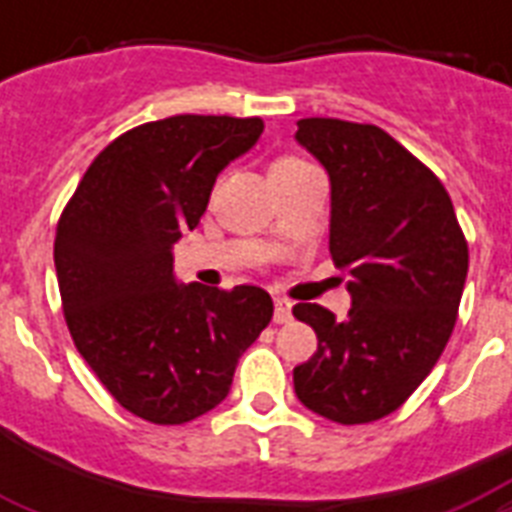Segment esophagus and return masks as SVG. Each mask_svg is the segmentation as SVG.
I'll return each instance as SVG.
<instances>
[{"label":"esophagus","mask_w":512,"mask_h":512,"mask_svg":"<svg viewBox=\"0 0 512 512\" xmlns=\"http://www.w3.org/2000/svg\"><path fill=\"white\" fill-rule=\"evenodd\" d=\"M273 305H276V313H273V321H276V324H287V321H292V303H289L287 297H276Z\"/></svg>","instance_id":"esophagus-1"}]
</instances>
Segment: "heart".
<instances>
[{
  "mask_svg": "<svg viewBox=\"0 0 512 512\" xmlns=\"http://www.w3.org/2000/svg\"><path fill=\"white\" fill-rule=\"evenodd\" d=\"M276 164H300V162H295V159H281V162H276Z\"/></svg>",
  "mask_w": 512,
  "mask_h": 512,
  "instance_id": "b5f03b06",
  "label": "heart"
}]
</instances>
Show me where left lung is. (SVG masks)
<instances>
[{
  "label": "left lung",
  "instance_id": "8db88e82",
  "mask_svg": "<svg viewBox=\"0 0 512 512\" xmlns=\"http://www.w3.org/2000/svg\"><path fill=\"white\" fill-rule=\"evenodd\" d=\"M295 140L329 175V252L348 271L345 319L292 308L319 348L295 366V393L340 425L396 412L452 337L468 241L433 172L374 124L300 119Z\"/></svg>",
  "mask_w": 512,
  "mask_h": 512
}]
</instances>
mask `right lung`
Returning <instances> with one entry per match:
<instances>
[{
  "mask_svg": "<svg viewBox=\"0 0 512 512\" xmlns=\"http://www.w3.org/2000/svg\"><path fill=\"white\" fill-rule=\"evenodd\" d=\"M260 132V119L236 116L140 124L100 151L60 215L55 271L76 350L127 412L156 425L215 409L273 316L265 289L180 284L172 265L217 175Z\"/></svg>",
  "mask_w": 512,
  "mask_h": 512,
  "instance_id": "1",
  "label": "right lung"
}]
</instances>
